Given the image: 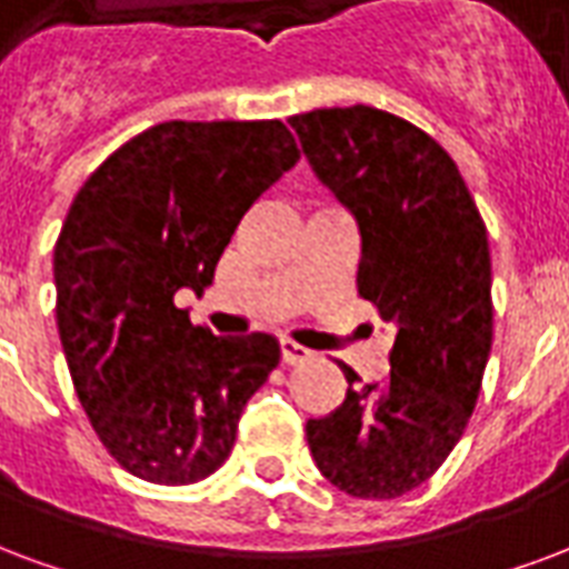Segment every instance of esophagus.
<instances>
[{
  "label": "esophagus",
  "mask_w": 569,
  "mask_h": 569,
  "mask_svg": "<svg viewBox=\"0 0 569 569\" xmlns=\"http://www.w3.org/2000/svg\"><path fill=\"white\" fill-rule=\"evenodd\" d=\"M279 350H281V362H288V366H297V362L309 360L311 357L309 348H302V345H297V341H290V339H281Z\"/></svg>",
  "instance_id": "obj_1"
}]
</instances>
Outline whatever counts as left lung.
Returning <instances> with one entry per match:
<instances>
[{"label":"left lung","mask_w":569,"mask_h":569,"mask_svg":"<svg viewBox=\"0 0 569 569\" xmlns=\"http://www.w3.org/2000/svg\"><path fill=\"white\" fill-rule=\"evenodd\" d=\"M315 177L360 228L357 290L392 332L390 378L306 422L311 459L353 498H399L462 438L492 350L489 237L438 140L378 107L288 119Z\"/></svg>","instance_id":"8db88e82"}]
</instances>
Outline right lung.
<instances>
[{"label": "right lung", "instance_id": "1", "mask_svg": "<svg viewBox=\"0 0 569 569\" xmlns=\"http://www.w3.org/2000/svg\"><path fill=\"white\" fill-rule=\"evenodd\" d=\"M297 161L279 119H173L119 147L68 209L53 249L59 339L92 429L140 480L219 471L279 366L272 336H212L173 297L203 293L239 219Z\"/></svg>", "mask_w": 569, "mask_h": 569}]
</instances>
